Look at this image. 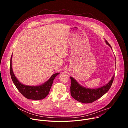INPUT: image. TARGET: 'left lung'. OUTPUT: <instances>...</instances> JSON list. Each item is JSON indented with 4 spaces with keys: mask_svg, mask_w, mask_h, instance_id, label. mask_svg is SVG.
<instances>
[{
    "mask_svg": "<svg viewBox=\"0 0 128 128\" xmlns=\"http://www.w3.org/2000/svg\"><path fill=\"white\" fill-rule=\"evenodd\" d=\"M106 44L112 48L105 40ZM71 81L70 86V93L71 96L75 100L83 103H90L98 100L105 93H106L110 88L113 82L114 75L113 76L111 80L106 84L100 88H90L81 86L78 82L72 77H70Z\"/></svg>",
    "mask_w": 128,
    "mask_h": 128,
    "instance_id": "obj_1",
    "label": "left lung"
}]
</instances>
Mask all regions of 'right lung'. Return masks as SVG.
Returning <instances> with one entry per match:
<instances>
[{
	"mask_svg": "<svg viewBox=\"0 0 128 128\" xmlns=\"http://www.w3.org/2000/svg\"><path fill=\"white\" fill-rule=\"evenodd\" d=\"M12 55L10 62V74L14 84L19 92L26 98L32 100H42L48 94L53 81L59 73H56L51 76L50 79L44 84L38 86H27L21 83L14 76L12 69Z\"/></svg>",
	"mask_w": 128,
	"mask_h": 128,
	"instance_id": "right-lung-1",
	"label": "right lung"
}]
</instances>
